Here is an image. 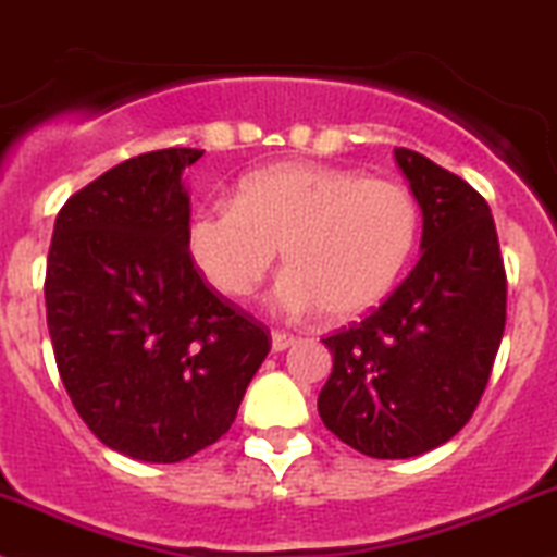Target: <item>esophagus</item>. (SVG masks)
I'll return each instance as SVG.
<instances>
[{
	"mask_svg": "<svg viewBox=\"0 0 557 557\" xmlns=\"http://www.w3.org/2000/svg\"><path fill=\"white\" fill-rule=\"evenodd\" d=\"M296 343V337L294 335H288V332H280V330H274L272 332V349L274 351H285V349H290V346H294Z\"/></svg>",
	"mask_w": 557,
	"mask_h": 557,
	"instance_id": "esophagus-1",
	"label": "esophagus"
}]
</instances>
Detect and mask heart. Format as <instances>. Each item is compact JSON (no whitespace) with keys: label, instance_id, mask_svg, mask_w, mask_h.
Returning a JSON list of instances; mask_svg holds the SVG:
<instances>
[{"label":"heart","instance_id":"obj_1","mask_svg":"<svg viewBox=\"0 0 557 557\" xmlns=\"http://www.w3.org/2000/svg\"><path fill=\"white\" fill-rule=\"evenodd\" d=\"M420 238V202L398 181L288 161L238 184L233 202L200 208L186 225V255L211 288L252 294L283 249L285 272L269 302L277 313L346 321L396 288Z\"/></svg>","mask_w":557,"mask_h":557}]
</instances>
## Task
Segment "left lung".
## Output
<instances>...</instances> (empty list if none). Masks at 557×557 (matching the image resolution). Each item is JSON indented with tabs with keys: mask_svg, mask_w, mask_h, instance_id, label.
I'll use <instances>...</instances> for the list:
<instances>
[{
	"mask_svg": "<svg viewBox=\"0 0 557 557\" xmlns=\"http://www.w3.org/2000/svg\"><path fill=\"white\" fill-rule=\"evenodd\" d=\"M423 211L420 261L371 315L324 337L326 429L373 459H412L472 418L506 330V267L481 195L425 156L396 148Z\"/></svg>",
	"mask_w": 557,
	"mask_h": 557,
	"instance_id": "8db88e82",
	"label": "left lung"
}]
</instances>
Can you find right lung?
<instances>
[{
	"label": "right lung",
	"mask_w": 557,
	"mask_h": 557,
	"mask_svg": "<svg viewBox=\"0 0 557 557\" xmlns=\"http://www.w3.org/2000/svg\"><path fill=\"white\" fill-rule=\"evenodd\" d=\"M200 156L150 150L67 197L46 263V321L76 412L107 448L153 465L214 445L272 349L186 255L181 175Z\"/></svg>",
	"instance_id": "obj_1"
}]
</instances>
